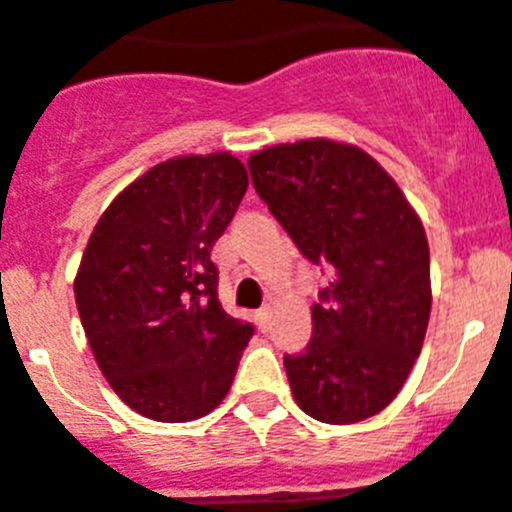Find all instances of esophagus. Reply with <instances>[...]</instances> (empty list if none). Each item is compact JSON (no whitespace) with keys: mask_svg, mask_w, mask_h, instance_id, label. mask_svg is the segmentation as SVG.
I'll use <instances>...</instances> for the list:
<instances>
[{"mask_svg":"<svg viewBox=\"0 0 512 512\" xmlns=\"http://www.w3.org/2000/svg\"><path fill=\"white\" fill-rule=\"evenodd\" d=\"M267 317H270V307H260V310H257L255 312V320H257V325H260L262 327V330H265V327H267Z\"/></svg>","mask_w":512,"mask_h":512,"instance_id":"1","label":"esophagus"}]
</instances>
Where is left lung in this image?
Wrapping results in <instances>:
<instances>
[{
	"label": "left lung",
	"instance_id": "8db88e82",
	"mask_svg": "<svg viewBox=\"0 0 512 512\" xmlns=\"http://www.w3.org/2000/svg\"><path fill=\"white\" fill-rule=\"evenodd\" d=\"M252 185L302 255L330 267L312 337L285 355L292 398L310 418L350 425L388 408L430 320V250L398 182L360 147L300 140L255 152Z\"/></svg>",
	"mask_w": 512,
	"mask_h": 512
}]
</instances>
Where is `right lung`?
I'll list each match as a JSON object with an SVG mask.
<instances>
[{"label":"right lung","mask_w":512,"mask_h":512,"mask_svg":"<svg viewBox=\"0 0 512 512\" xmlns=\"http://www.w3.org/2000/svg\"><path fill=\"white\" fill-rule=\"evenodd\" d=\"M245 192L230 152L172 157L124 187L89 235L79 320L114 393L145 418H202L235 380L255 327L222 310L210 252Z\"/></svg>","instance_id":"obj_1"}]
</instances>
